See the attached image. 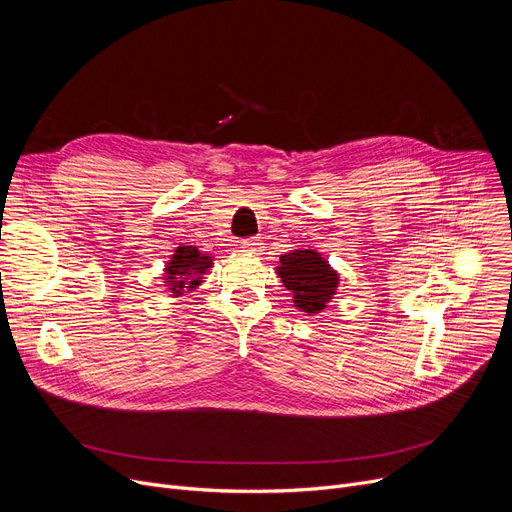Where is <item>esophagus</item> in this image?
Instances as JSON below:
<instances>
[{
  "label": "esophagus",
  "mask_w": 512,
  "mask_h": 512,
  "mask_svg": "<svg viewBox=\"0 0 512 512\" xmlns=\"http://www.w3.org/2000/svg\"><path fill=\"white\" fill-rule=\"evenodd\" d=\"M261 245H263V242H261L259 236H251V238L240 240V249L245 251V253H253V255H257L263 249Z\"/></svg>",
  "instance_id": "1"
}]
</instances>
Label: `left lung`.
I'll list each match as a JSON object with an SVG mask.
<instances>
[{
  "label": "left lung",
  "instance_id": "left-lung-1",
  "mask_svg": "<svg viewBox=\"0 0 512 512\" xmlns=\"http://www.w3.org/2000/svg\"><path fill=\"white\" fill-rule=\"evenodd\" d=\"M278 278L294 294V307L305 313H319L334 299L338 274L330 263L313 249L292 251L280 257Z\"/></svg>",
  "mask_w": 512,
  "mask_h": 512
}]
</instances>
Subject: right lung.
Wrapping results in <instances>:
<instances>
[{
	"label": "right lung",
	"instance_id": "1",
	"mask_svg": "<svg viewBox=\"0 0 512 512\" xmlns=\"http://www.w3.org/2000/svg\"><path fill=\"white\" fill-rule=\"evenodd\" d=\"M211 265L213 259L209 255H203L195 247H178L166 265L164 280L168 290L174 297H180L184 288H197L201 284V276Z\"/></svg>",
	"mask_w": 512,
	"mask_h": 512
}]
</instances>
